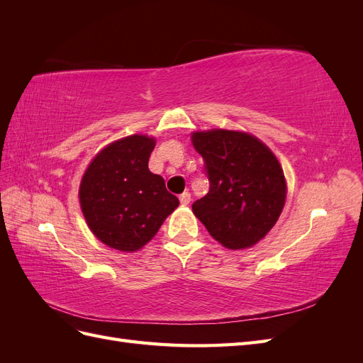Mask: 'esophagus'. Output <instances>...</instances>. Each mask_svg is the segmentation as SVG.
Returning a JSON list of instances; mask_svg holds the SVG:
<instances>
[{"mask_svg":"<svg viewBox=\"0 0 363 363\" xmlns=\"http://www.w3.org/2000/svg\"><path fill=\"white\" fill-rule=\"evenodd\" d=\"M179 200H180V203H182L183 206H188V204L191 203V194H189V192H183V194L179 196Z\"/></svg>","mask_w":363,"mask_h":363,"instance_id":"esophagus-1","label":"esophagus"}]
</instances>
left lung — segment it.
<instances>
[{
  "instance_id": "8db88e82",
  "label": "left lung",
  "mask_w": 363,
  "mask_h": 363,
  "mask_svg": "<svg viewBox=\"0 0 363 363\" xmlns=\"http://www.w3.org/2000/svg\"><path fill=\"white\" fill-rule=\"evenodd\" d=\"M204 159L208 192L192 204L213 239L230 250L256 245L277 223L286 200V180L277 157L244 131L192 133Z\"/></svg>"
}]
</instances>
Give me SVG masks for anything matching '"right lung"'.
<instances>
[{
  "label": "right lung",
  "instance_id": "right-lung-1",
  "mask_svg": "<svg viewBox=\"0 0 363 363\" xmlns=\"http://www.w3.org/2000/svg\"><path fill=\"white\" fill-rule=\"evenodd\" d=\"M155 138L131 135L103 148L80 183V206L91 232L107 247L133 252L155 238L179 199L148 169Z\"/></svg>",
  "mask_w": 363,
  "mask_h": 363
}]
</instances>
